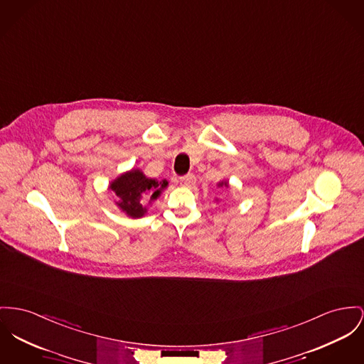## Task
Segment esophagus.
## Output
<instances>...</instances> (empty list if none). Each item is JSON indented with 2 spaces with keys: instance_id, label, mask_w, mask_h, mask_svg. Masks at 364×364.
<instances>
[{
  "instance_id": "34e87169",
  "label": "esophagus",
  "mask_w": 364,
  "mask_h": 364,
  "mask_svg": "<svg viewBox=\"0 0 364 364\" xmlns=\"http://www.w3.org/2000/svg\"><path fill=\"white\" fill-rule=\"evenodd\" d=\"M194 183H196V176L193 173H189L181 179V186L183 188H192Z\"/></svg>"
}]
</instances>
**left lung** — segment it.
Returning a JSON list of instances; mask_svg holds the SVG:
<instances>
[{"instance_id": "left-lung-1", "label": "left lung", "mask_w": 364, "mask_h": 364, "mask_svg": "<svg viewBox=\"0 0 364 364\" xmlns=\"http://www.w3.org/2000/svg\"><path fill=\"white\" fill-rule=\"evenodd\" d=\"M218 186L219 188H223V186L228 188V186H229V182H228V181H220L218 183Z\"/></svg>"}]
</instances>
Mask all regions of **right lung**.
<instances>
[{"instance_id":"obj_1","label":"right lung","mask_w":364,"mask_h":364,"mask_svg":"<svg viewBox=\"0 0 364 364\" xmlns=\"http://www.w3.org/2000/svg\"><path fill=\"white\" fill-rule=\"evenodd\" d=\"M167 186V179L157 181L147 178L139 168L125 171L109 183V189L116 194L114 204L131 218L145 217L147 213L145 201L151 204Z\"/></svg>"}]
</instances>
